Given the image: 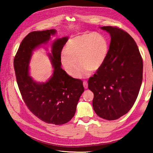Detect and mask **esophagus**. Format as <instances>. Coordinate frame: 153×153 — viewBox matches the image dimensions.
Instances as JSON below:
<instances>
[{
	"mask_svg": "<svg viewBox=\"0 0 153 153\" xmlns=\"http://www.w3.org/2000/svg\"><path fill=\"white\" fill-rule=\"evenodd\" d=\"M83 85H84V87L85 89H87L88 88V84L87 82H84V83H83Z\"/></svg>",
	"mask_w": 153,
	"mask_h": 153,
	"instance_id": "esophagus-1",
	"label": "esophagus"
}]
</instances>
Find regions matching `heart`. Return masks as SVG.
I'll return each mask as SVG.
<instances>
[{
	"instance_id": "b5f03b06",
	"label": "heart",
	"mask_w": 153,
	"mask_h": 153,
	"mask_svg": "<svg viewBox=\"0 0 153 153\" xmlns=\"http://www.w3.org/2000/svg\"><path fill=\"white\" fill-rule=\"evenodd\" d=\"M108 52V43L98 32L83 34L69 40L60 56L62 66L69 76L82 78L102 66ZM81 66L77 72L78 64ZM77 73H76V71Z\"/></svg>"
}]
</instances>
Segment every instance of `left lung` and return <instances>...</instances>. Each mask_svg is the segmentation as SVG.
<instances>
[{
  "label": "left lung",
  "instance_id": "obj_1",
  "mask_svg": "<svg viewBox=\"0 0 153 153\" xmlns=\"http://www.w3.org/2000/svg\"><path fill=\"white\" fill-rule=\"evenodd\" d=\"M111 38L107 56L88 81L94 93L92 106L99 117L108 121L127 114L135 103L142 82L143 61L135 41L116 27H101Z\"/></svg>",
  "mask_w": 153,
  "mask_h": 153
}]
</instances>
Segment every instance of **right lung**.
Instances as JSON below:
<instances>
[{"mask_svg":"<svg viewBox=\"0 0 153 153\" xmlns=\"http://www.w3.org/2000/svg\"><path fill=\"white\" fill-rule=\"evenodd\" d=\"M55 29L31 32L23 39L14 59L17 84L23 100L36 117L48 124L61 125L74 117L80 97L84 91L83 82L69 76L60 61L68 36L53 41L49 56L52 75L45 82L35 81L30 75L29 64L34 51L56 34Z\"/></svg>","mask_w":153,"mask_h":153,"instance_id":"add662e5","label":"right lung"}]
</instances>
